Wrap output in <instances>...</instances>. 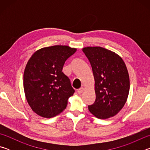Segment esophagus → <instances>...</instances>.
I'll return each instance as SVG.
<instances>
[{
  "instance_id": "34e87169",
  "label": "esophagus",
  "mask_w": 150,
  "mask_h": 150,
  "mask_svg": "<svg viewBox=\"0 0 150 150\" xmlns=\"http://www.w3.org/2000/svg\"><path fill=\"white\" fill-rule=\"evenodd\" d=\"M83 91H84V88L81 87L80 88H79V89L77 90V93H78V94H81L83 92Z\"/></svg>"
}]
</instances>
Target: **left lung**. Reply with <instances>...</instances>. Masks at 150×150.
I'll return each instance as SVG.
<instances>
[{"label": "left lung", "instance_id": "obj_1", "mask_svg": "<svg viewBox=\"0 0 150 150\" xmlns=\"http://www.w3.org/2000/svg\"><path fill=\"white\" fill-rule=\"evenodd\" d=\"M83 52L91 65L96 99L88 110L95 117L107 119L124 107L130 91L125 63L115 52L102 47H85Z\"/></svg>", "mask_w": 150, "mask_h": 150}]
</instances>
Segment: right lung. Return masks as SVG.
<instances>
[{
	"label": "right lung",
	"instance_id": "1",
	"mask_svg": "<svg viewBox=\"0 0 150 150\" xmlns=\"http://www.w3.org/2000/svg\"><path fill=\"white\" fill-rule=\"evenodd\" d=\"M76 51L67 45H54L37 50L30 58L24 69V90L28 103L38 115L50 118L65 109L75 90L62 69Z\"/></svg>",
	"mask_w": 150,
	"mask_h": 150
}]
</instances>
